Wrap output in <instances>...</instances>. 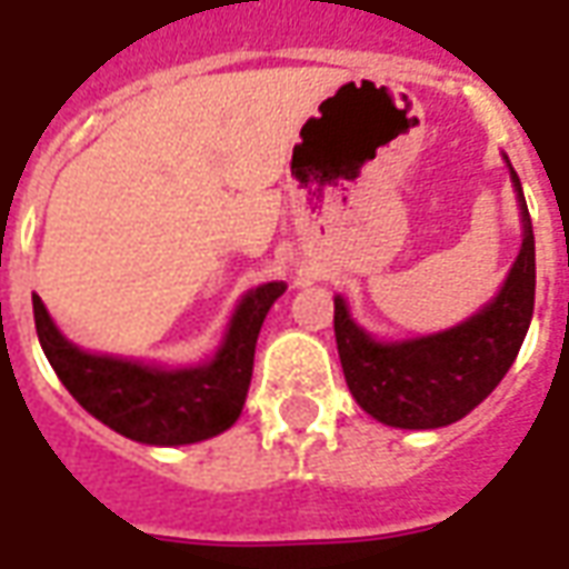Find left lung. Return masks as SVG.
Here are the masks:
<instances>
[{"label":"left lung","mask_w":569,"mask_h":569,"mask_svg":"<svg viewBox=\"0 0 569 569\" xmlns=\"http://www.w3.org/2000/svg\"><path fill=\"white\" fill-rule=\"evenodd\" d=\"M509 171L521 204L523 241L506 284L481 312L441 333L380 342L352 321L342 297H333V333L346 386L373 420L395 429L450 426L481 405L518 358L533 318L536 251L521 180L511 164Z\"/></svg>","instance_id":"8db88e82"}]
</instances>
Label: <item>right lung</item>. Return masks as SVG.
<instances>
[{"instance_id":"1","label":"right lung","mask_w":569,"mask_h":569,"mask_svg":"<svg viewBox=\"0 0 569 569\" xmlns=\"http://www.w3.org/2000/svg\"><path fill=\"white\" fill-rule=\"evenodd\" d=\"M284 288V281H266L244 293L217 356L196 368H149L124 358L91 356L60 333L33 293L36 333L60 382L94 420L140 445H196L239 420L251 386L257 337Z\"/></svg>"}]
</instances>
